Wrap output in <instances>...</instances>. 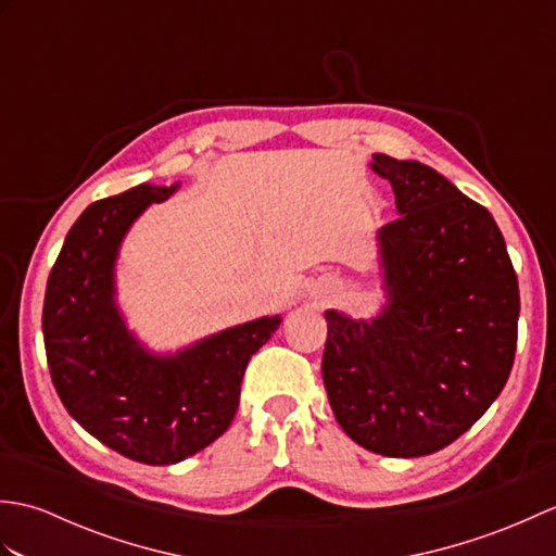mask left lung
Instances as JSON below:
<instances>
[{"label":"left lung","mask_w":556,"mask_h":556,"mask_svg":"<svg viewBox=\"0 0 556 556\" xmlns=\"http://www.w3.org/2000/svg\"><path fill=\"white\" fill-rule=\"evenodd\" d=\"M399 219L380 239L387 308L375 320L327 311L323 380L353 442L396 458L458 440L509 380L518 281L490 212L428 164L377 152Z\"/></svg>","instance_id":"left-lung-1"}]
</instances>
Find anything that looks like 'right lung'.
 <instances>
[{
  "mask_svg": "<svg viewBox=\"0 0 556 556\" xmlns=\"http://www.w3.org/2000/svg\"><path fill=\"white\" fill-rule=\"evenodd\" d=\"M174 191L143 184L86 207L66 233L42 308L47 365L71 418L148 466L179 464L227 432L245 365L281 323L260 317L167 358L138 346L114 305V260L140 212Z\"/></svg>",
  "mask_w": 556,
  "mask_h": 556,
  "instance_id": "right-lung-1",
  "label": "right lung"
}]
</instances>
